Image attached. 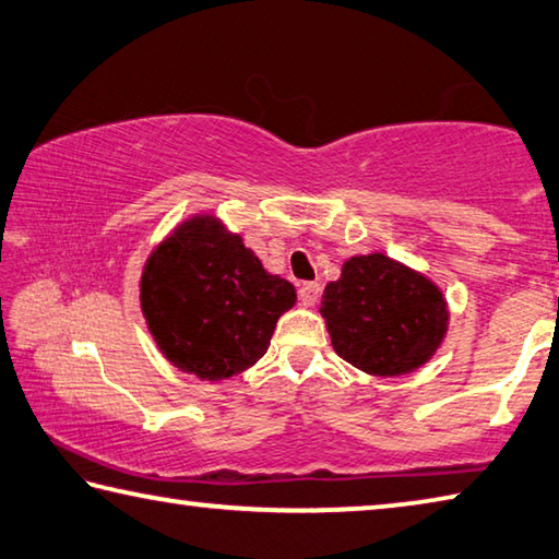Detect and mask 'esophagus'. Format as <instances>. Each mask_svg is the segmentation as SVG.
I'll return each instance as SVG.
<instances>
[{
	"instance_id": "34e87169",
	"label": "esophagus",
	"mask_w": 559,
	"mask_h": 559,
	"mask_svg": "<svg viewBox=\"0 0 559 559\" xmlns=\"http://www.w3.org/2000/svg\"><path fill=\"white\" fill-rule=\"evenodd\" d=\"M298 296H300L302 306H308V308L314 306V302H318V298H320V283H302Z\"/></svg>"
}]
</instances>
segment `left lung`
<instances>
[{
    "instance_id": "8db88e82",
    "label": "left lung",
    "mask_w": 559,
    "mask_h": 559,
    "mask_svg": "<svg viewBox=\"0 0 559 559\" xmlns=\"http://www.w3.org/2000/svg\"><path fill=\"white\" fill-rule=\"evenodd\" d=\"M320 314L334 352L371 377L420 369L448 332V302L435 283L385 253L344 261L328 283Z\"/></svg>"
}]
</instances>
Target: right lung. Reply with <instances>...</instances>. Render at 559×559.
<instances>
[{"instance_id": "right-lung-1", "label": "right lung", "mask_w": 559, "mask_h": 559, "mask_svg": "<svg viewBox=\"0 0 559 559\" xmlns=\"http://www.w3.org/2000/svg\"><path fill=\"white\" fill-rule=\"evenodd\" d=\"M293 306V283L271 276L241 237L212 215L178 225L141 273V312L158 349L205 381L253 367Z\"/></svg>"}]
</instances>
